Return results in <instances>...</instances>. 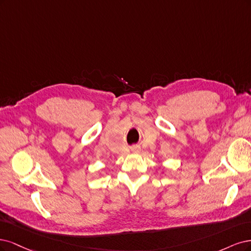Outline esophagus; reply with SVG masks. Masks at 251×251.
I'll return each mask as SVG.
<instances>
[{
	"label": "esophagus",
	"instance_id": "1",
	"mask_svg": "<svg viewBox=\"0 0 251 251\" xmlns=\"http://www.w3.org/2000/svg\"><path fill=\"white\" fill-rule=\"evenodd\" d=\"M132 151L137 152V151H139V147H134V148H132Z\"/></svg>",
	"mask_w": 251,
	"mask_h": 251
}]
</instances>
